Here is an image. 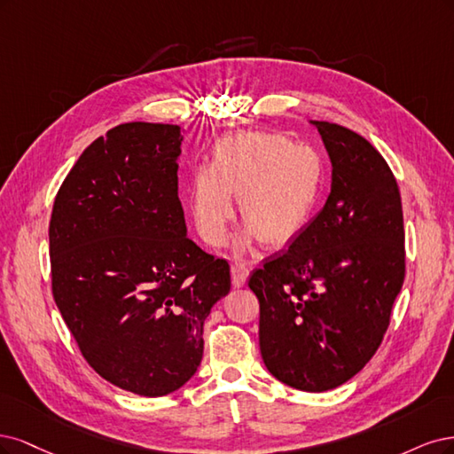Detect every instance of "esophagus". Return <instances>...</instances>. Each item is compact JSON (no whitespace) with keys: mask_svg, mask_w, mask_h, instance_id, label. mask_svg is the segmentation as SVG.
<instances>
[{"mask_svg":"<svg viewBox=\"0 0 454 454\" xmlns=\"http://www.w3.org/2000/svg\"><path fill=\"white\" fill-rule=\"evenodd\" d=\"M247 277H248V268L243 262H233L231 264V283L236 288L245 286L247 283Z\"/></svg>","mask_w":454,"mask_h":454,"instance_id":"34e87169","label":"esophagus"}]
</instances>
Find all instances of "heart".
<instances>
[{"instance_id": "1", "label": "heart", "mask_w": 454, "mask_h": 454, "mask_svg": "<svg viewBox=\"0 0 454 454\" xmlns=\"http://www.w3.org/2000/svg\"><path fill=\"white\" fill-rule=\"evenodd\" d=\"M326 190V164L307 145H292L279 134L245 131L224 137L211 166H200L188 181V207L200 236L223 245L238 196L247 226L239 247L256 236L285 243L311 221Z\"/></svg>"}]
</instances>
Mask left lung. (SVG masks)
I'll use <instances>...</instances> for the list:
<instances>
[{
  "mask_svg": "<svg viewBox=\"0 0 454 454\" xmlns=\"http://www.w3.org/2000/svg\"><path fill=\"white\" fill-rule=\"evenodd\" d=\"M332 162L325 207L283 253L254 270L260 353L281 383L325 392L355 377L381 345L405 275L396 179L370 141L309 121Z\"/></svg>",
  "mask_w": 454,
  "mask_h": 454,
  "instance_id": "left-lung-1",
  "label": "left lung"
}]
</instances>
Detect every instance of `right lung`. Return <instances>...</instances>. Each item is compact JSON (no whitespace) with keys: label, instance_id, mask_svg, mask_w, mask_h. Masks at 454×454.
Masks as SVG:
<instances>
[{"label":"right lung","instance_id":"right-lung-1","mask_svg":"<svg viewBox=\"0 0 454 454\" xmlns=\"http://www.w3.org/2000/svg\"><path fill=\"white\" fill-rule=\"evenodd\" d=\"M175 124L128 122L86 147L58 190L52 294L82 356L122 390L166 396L203 356L230 266L186 238Z\"/></svg>","mask_w":454,"mask_h":454}]
</instances>
